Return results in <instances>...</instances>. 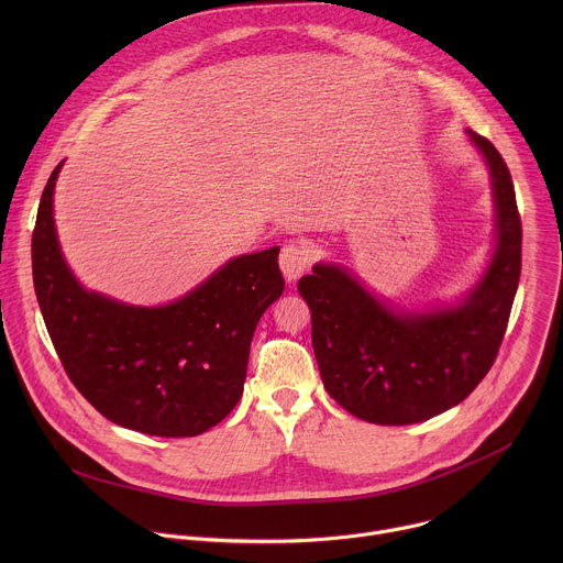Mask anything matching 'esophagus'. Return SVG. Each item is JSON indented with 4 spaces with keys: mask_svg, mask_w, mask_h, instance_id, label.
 Returning a JSON list of instances; mask_svg holds the SVG:
<instances>
[{
    "mask_svg": "<svg viewBox=\"0 0 563 563\" xmlns=\"http://www.w3.org/2000/svg\"><path fill=\"white\" fill-rule=\"evenodd\" d=\"M278 265H280V272L285 276L287 283H294L298 276H302L309 267V254L302 245H296V243H287L283 245L280 250V258H278Z\"/></svg>",
    "mask_w": 563,
    "mask_h": 563,
    "instance_id": "1",
    "label": "esophagus"
}]
</instances>
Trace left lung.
<instances>
[{
  "mask_svg": "<svg viewBox=\"0 0 563 563\" xmlns=\"http://www.w3.org/2000/svg\"><path fill=\"white\" fill-rule=\"evenodd\" d=\"M493 183L495 247L486 272L454 305L394 307L336 263L298 280L311 311V345L325 389L376 426L428 421L484 380L504 341L521 276L515 185L490 140L465 131Z\"/></svg>",
  "mask_w": 563,
  "mask_h": 563,
  "instance_id": "8db88e82",
  "label": "left lung"
}]
</instances>
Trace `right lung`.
I'll use <instances>...</instances> for the list:
<instances>
[{"instance_id": "1", "label": "right lung", "mask_w": 563, "mask_h": 563, "mask_svg": "<svg viewBox=\"0 0 563 563\" xmlns=\"http://www.w3.org/2000/svg\"><path fill=\"white\" fill-rule=\"evenodd\" d=\"M51 174L33 231V283L55 352L89 404L115 426L151 437H196L243 396L250 347L285 289L280 247L227 261L167 305L140 307L89 291L64 261Z\"/></svg>"}]
</instances>
